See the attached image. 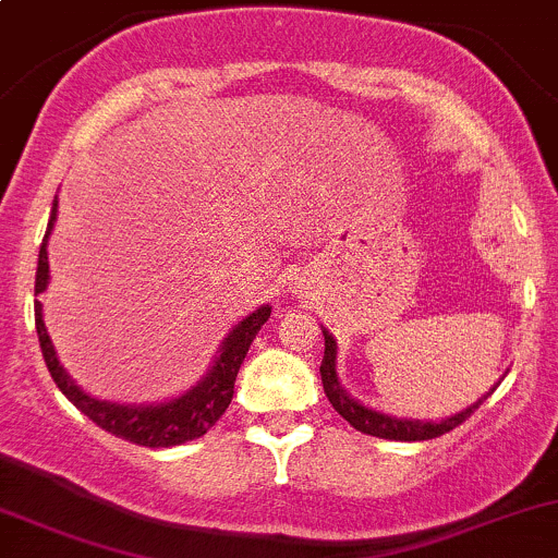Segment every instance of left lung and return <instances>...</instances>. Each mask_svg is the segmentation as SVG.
Wrapping results in <instances>:
<instances>
[{
	"instance_id": "1",
	"label": "left lung",
	"mask_w": 558,
	"mask_h": 558,
	"mask_svg": "<svg viewBox=\"0 0 558 558\" xmlns=\"http://www.w3.org/2000/svg\"><path fill=\"white\" fill-rule=\"evenodd\" d=\"M326 336V354H323V365H320V376H323V389H326L328 402L333 405L336 413L341 418L349 421L357 432L371 434V437H381V439H397V442H424V439H434V437H442V434L452 432L456 426H461L463 421L471 418L476 408L482 405V397L476 405H471L463 410V413L452 415V418L439 421V424H432V421H400V418H391V415L376 413V410H368L360 402H354L352 397L347 395L344 389L339 387V378H336V341L333 336H328V330H323Z\"/></svg>"
}]
</instances>
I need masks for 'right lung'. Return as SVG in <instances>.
I'll return each mask as SVG.
<instances>
[{
    "mask_svg": "<svg viewBox=\"0 0 558 558\" xmlns=\"http://www.w3.org/2000/svg\"><path fill=\"white\" fill-rule=\"evenodd\" d=\"M58 219V201L52 204L50 225H47L45 241L39 248V267H36V283L34 291L41 293L47 289V280H50V262H47V238ZM269 307L256 310L254 315H248L246 320L238 323L232 328V333L225 339L222 354L217 357L214 368L204 381L195 389H190L187 395H182L180 400H171L167 405H150V408H130V405H113V402H100L95 397L84 395L76 384L65 376V371L60 368L58 357H54V349L50 336H47L45 320H41V304H34L36 315V333H39V347L45 354L47 371H50L52 381L58 384V389L82 410L84 415L106 432L116 434V437L126 439L132 445H143V448H174V445L190 442V439L204 437L209 428L222 418V413L228 410L232 400V389H235L238 371H241L243 357H246L251 341L256 339L259 328L265 326L269 317Z\"/></svg>",
    "mask_w": 558,
    "mask_h": 558,
    "instance_id": "add662e5",
    "label": "right lung"
}]
</instances>
